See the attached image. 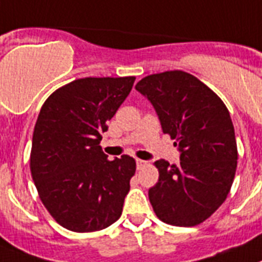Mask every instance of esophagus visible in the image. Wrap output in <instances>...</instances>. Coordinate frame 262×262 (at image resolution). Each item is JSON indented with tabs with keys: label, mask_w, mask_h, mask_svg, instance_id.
Returning a JSON list of instances; mask_svg holds the SVG:
<instances>
[{
	"label": "esophagus",
	"mask_w": 262,
	"mask_h": 262,
	"mask_svg": "<svg viewBox=\"0 0 262 262\" xmlns=\"http://www.w3.org/2000/svg\"><path fill=\"white\" fill-rule=\"evenodd\" d=\"M146 165H147L146 161H142V159H136V168H138V170H142V168H143Z\"/></svg>",
	"instance_id": "34e87169"
}]
</instances>
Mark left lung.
<instances>
[{
	"instance_id": "1",
	"label": "left lung",
	"mask_w": 262,
	"mask_h": 262,
	"mask_svg": "<svg viewBox=\"0 0 262 262\" xmlns=\"http://www.w3.org/2000/svg\"><path fill=\"white\" fill-rule=\"evenodd\" d=\"M135 88L181 152L178 166L155 162L159 179L148 190L152 209L166 224L195 226L224 204L234 179L238 154L230 114L210 88L183 71L150 75Z\"/></svg>"
}]
</instances>
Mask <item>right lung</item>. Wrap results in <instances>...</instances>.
<instances>
[{
    "instance_id": "add662e5",
    "label": "right lung",
    "mask_w": 262,
    "mask_h": 262,
    "mask_svg": "<svg viewBox=\"0 0 262 262\" xmlns=\"http://www.w3.org/2000/svg\"><path fill=\"white\" fill-rule=\"evenodd\" d=\"M135 77H84L56 90L34 126L30 172L41 202L62 228H108L122 215L135 159L108 161L99 146Z\"/></svg>"
}]
</instances>
